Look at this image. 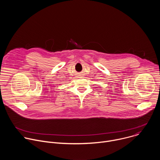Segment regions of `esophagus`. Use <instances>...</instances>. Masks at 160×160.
Instances as JSON below:
<instances>
[{"label":"esophagus","mask_w":160,"mask_h":160,"mask_svg":"<svg viewBox=\"0 0 160 160\" xmlns=\"http://www.w3.org/2000/svg\"><path fill=\"white\" fill-rule=\"evenodd\" d=\"M79 75H81V74H79Z\"/></svg>","instance_id":"34e87169"}]
</instances>
